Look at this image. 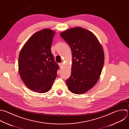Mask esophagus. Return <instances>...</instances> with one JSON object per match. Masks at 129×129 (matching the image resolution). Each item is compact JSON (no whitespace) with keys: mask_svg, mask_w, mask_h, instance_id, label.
<instances>
[{"mask_svg":"<svg viewBox=\"0 0 129 129\" xmlns=\"http://www.w3.org/2000/svg\"><path fill=\"white\" fill-rule=\"evenodd\" d=\"M59 66H60V68H62V67H63V62L60 63L59 64Z\"/></svg>","mask_w":129,"mask_h":129,"instance_id":"1","label":"esophagus"}]
</instances>
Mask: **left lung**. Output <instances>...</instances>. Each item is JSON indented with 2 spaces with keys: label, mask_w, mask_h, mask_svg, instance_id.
<instances>
[{
  "label": "left lung",
  "mask_w": 129,
  "mask_h": 129,
  "mask_svg": "<svg viewBox=\"0 0 129 129\" xmlns=\"http://www.w3.org/2000/svg\"><path fill=\"white\" fill-rule=\"evenodd\" d=\"M71 50V75L66 80L73 93L83 94L92 89L101 75L104 62L103 48L95 35L81 27L73 28L60 34Z\"/></svg>",
  "instance_id": "left-lung-1"
}]
</instances>
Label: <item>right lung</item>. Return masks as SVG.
I'll return each instance as SVG.
<instances>
[{"label":"right lung","instance_id":"obj_1","mask_svg":"<svg viewBox=\"0 0 129 129\" xmlns=\"http://www.w3.org/2000/svg\"><path fill=\"white\" fill-rule=\"evenodd\" d=\"M55 32L44 29L34 33L27 40L19 56V71L26 86L39 93L49 91L59 69L51 52Z\"/></svg>","mask_w":129,"mask_h":129}]
</instances>
